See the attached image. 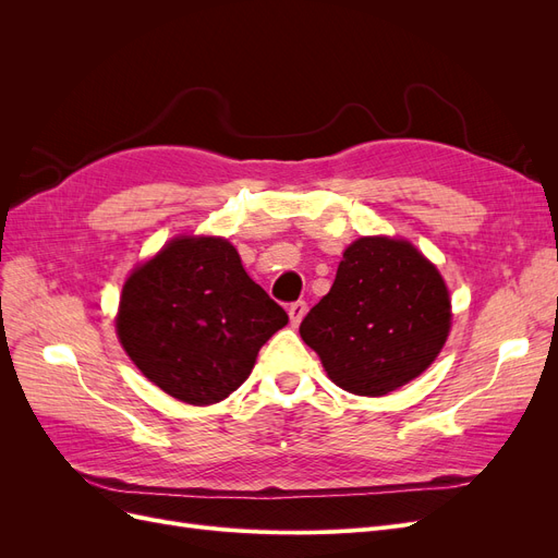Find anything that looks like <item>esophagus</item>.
<instances>
[{"instance_id":"obj_1","label":"esophagus","mask_w":558,"mask_h":558,"mask_svg":"<svg viewBox=\"0 0 558 558\" xmlns=\"http://www.w3.org/2000/svg\"><path fill=\"white\" fill-rule=\"evenodd\" d=\"M305 314H307V302L305 300H298L289 307V316H291L293 326H300V320L305 318Z\"/></svg>"}]
</instances>
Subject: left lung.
I'll list each match as a JSON object with an SVG mask.
<instances>
[{
	"label": "left lung",
	"mask_w": 558,
	"mask_h": 558,
	"mask_svg": "<svg viewBox=\"0 0 558 558\" xmlns=\"http://www.w3.org/2000/svg\"><path fill=\"white\" fill-rule=\"evenodd\" d=\"M449 307L440 272L410 242L361 238L344 251L330 293L302 318L300 335L344 391L386 396L435 361Z\"/></svg>",
	"instance_id": "8db88e82"
}]
</instances>
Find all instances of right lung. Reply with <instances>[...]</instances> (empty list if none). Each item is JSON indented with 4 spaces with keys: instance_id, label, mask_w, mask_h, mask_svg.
Masks as SVG:
<instances>
[{
    "instance_id": "add662e5",
    "label": "right lung",
    "mask_w": 558,
    "mask_h": 558,
    "mask_svg": "<svg viewBox=\"0 0 558 558\" xmlns=\"http://www.w3.org/2000/svg\"><path fill=\"white\" fill-rule=\"evenodd\" d=\"M289 314L226 240L183 238L134 269L116 328L128 356L165 393L211 404L246 381Z\"/></svg>"
}]
</instances>
